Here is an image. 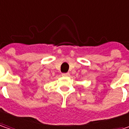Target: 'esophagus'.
<instances>
[{
  "mask_svg": "<svg viewBox=\"0 0 129 129\" xmlns=\"http://www.w3.org/2000/svg\"><path fill=\"white\" fill-rule=\"evenodd\" d=\"M70 76V73H62V76H65V77H67V76Z\"/></svg>",
  "mask_w": 129,
  "mask_h": 129,
  "instance_id": "34e87169",
  "label": "esophagus"
}]
</instances>
